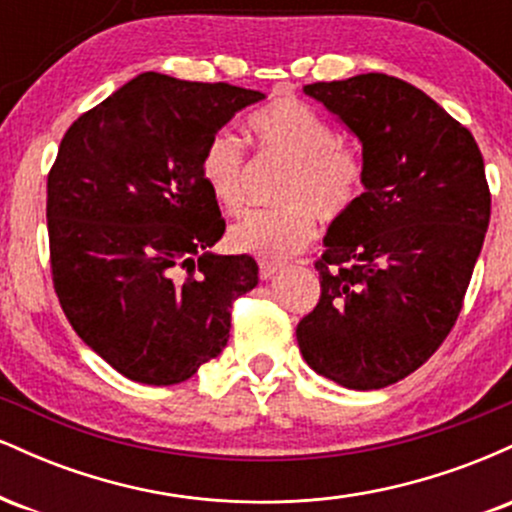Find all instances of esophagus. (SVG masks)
I'll use <instances>...</instances> for the list:
<instances>
[{
  "label": "esophagus",
  "instance_id": "esophagus-1",
  "mask_svg": "<svg viewBox=\"0 0 512 512\" xmlns=\"http://www.w3.org/2000/svg\"><path fill=\"white\" fill-rule=\"evenodd\" d=\"M276 272H281V264L279 262H260V279H272Z\"/></svg>",
  "mask_w": 512,
  "mask_h": 512
}]
</instances>
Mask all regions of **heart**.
<instances>
[{
  "label": "heart",
  "instance_id": "1",
  "mask_svg": "<svg viewBox=\"0 0 512 512\" xmlns=\"http://www.w3.org/2000/svg\"><path fill=\"white\" fill-rule=\"evenodd\" d=\"M264 154L289 161L279 187L281 207L260 209L240 219L228 233L238 252L284 260L315 238V216L334 221L354 207L361 192V158L339 142L330 122L298 98L264 105L248 122ZM202 180L211 199L228 214L245 204L243 144L233 134H216L202 156Z\"/></svg>",
  "mask_w": 512,
  "mask_h": 512
}]
</instances>
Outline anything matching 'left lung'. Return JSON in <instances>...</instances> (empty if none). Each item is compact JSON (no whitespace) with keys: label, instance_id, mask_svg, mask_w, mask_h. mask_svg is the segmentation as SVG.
<instances>
[{"label":"left lung","instance_id":"1","mask_svg":"<svg viewBox=\"0 0 512 512\" xmlns=\"http://www.w3.org/2000/svg\"><path fill=\"white\" fill-rule=\"evenodd\" d=\"M303 91L361 142L363 192L327 228L320 303L296 339L315 373L380 390L424 366L460 315L491 219L484 158L467 127L395 76Z\"/></svg>","mask_w":512,"mask_h":512}]
</instances>
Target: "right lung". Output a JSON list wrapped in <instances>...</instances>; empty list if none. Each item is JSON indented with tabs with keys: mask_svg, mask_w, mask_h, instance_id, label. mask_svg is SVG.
I'll use <instances>...</instances> for the list:
<instances>
[{
	"mask_svg": "<svg viewBox=\"0 0 512 512\" xmlns=\"http://www.w3.org/2000/svg\"><path fill=\"white\" fill-rule=\"evenodd\" d=\"M264 93L146 72L64 134L48 175L52 281L74 332L117 373L178 385L216 358L250 255H216L226 221L202 156Z\"/></svg>",
	"mask_w": 512,
	"mask_h": 512,
	"instance_id": "1",
	"label": "right lung"
}]
</instances>
